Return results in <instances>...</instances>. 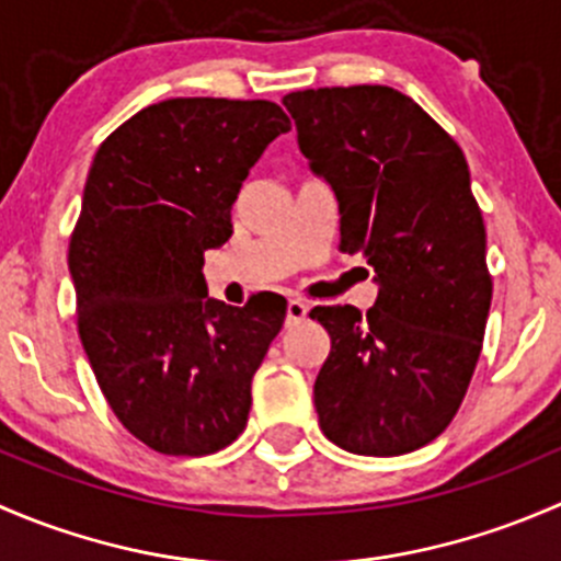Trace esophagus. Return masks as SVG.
<instances>
[{
  "instance_id": "esophagus-1",
  "label": "esophagus",
  "mask_w": 561,
  "mask_h": 561,
  "mask_svg": "<svg viewBox=\"0 0 561 561\" xmlns=\"http://www.w3.org/2000/svg\"><path fill=\"white\" fill-rule=\"evenodd\" d=\"M307 312H309V307L301 301V298H290V301H287V325H296V322H301L304 317H307Z\"/></svg>"
}]
</instances>
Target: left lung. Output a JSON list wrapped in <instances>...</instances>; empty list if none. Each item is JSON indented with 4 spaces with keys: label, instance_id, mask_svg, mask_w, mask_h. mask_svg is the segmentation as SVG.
<instances>
[{
    "label": "left lung",
    "instance_id": "8db88e82",
    "mask_svg": "<svg viewBox=\"0 0 561 561\" xmlns=\"http://www.w3.org/2000/svg\"><path fill=\"white\" fill-rule=\"evenodd\" d=\"M298 146L339 201V249L375 268V307H314L331 336L314 380L320 428L360 456H401L448 428L491 307L483 214L467 157L390 87L287 94Z\"/></svg>",
    "mask_w": 561,
    "mask_h": 561
}]
</instances>
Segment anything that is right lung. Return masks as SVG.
<instances>
[{
	"label": "right lung",
	"mask_w": 561,
	"mask_h": 561,
	"mask_svg": "<svg viewBox=\"0 0 561 561\" xmlns=\"http://www.w3.org/2000/svg\"><path fill=\"white\" fill-rule=\"evenodd\" d=\"M287 129L268 100H162L89 168L67 252L78 333L113 415L157 454L208 456L244 432L287 301L208 298L203 254L230 239L249 168Z\"/></svg>",
	"instance_id": "1"
}]
</instances>
